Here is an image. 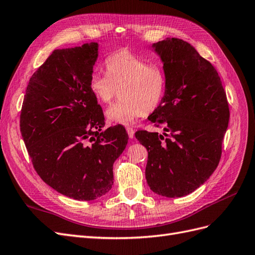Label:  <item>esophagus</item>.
Wrapping results in <instances>:
<instances>
[{"instance_id":"obj_1","label":"esophagus","mask_w":255,"mask_h":255,"mask_svg":"<svg viewBox=\"0 0 255 255\" xmlns=\"http://www.w3.org/2000/svg\"><path fill=\"white\" fill-rule=\"evenodd\" d=\"M127 132H128V137L130 138V139H132V138H134L135 130L132 128H127Z\"/></svg>"}]
</instances>
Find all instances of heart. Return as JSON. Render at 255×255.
Wrapping results in <instances>:
<instances>
[{
    "instance_id": "heart-1",
    "label": "heart",
    "mask_w": 255,
    "mask_h": 255,
    "mask_svg": "<svg viewBox=\"0 0 255 255\" xmlns=\"http://www.w3.org/2000/svg\"><path fill=\"white\" fill-rule=\"evenodd\" d=\"M105 75L94 73L89 89L100 103L110 104L119 96L120 102L106 111V118L119 125H130L159 104L165 90V76L156 65L128 50H119L105 59Z\"/></svg>"
}]
</instances>
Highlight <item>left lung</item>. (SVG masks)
Returning <instances> with one entry per match:
<instances>
[{
    "label": "left lung",
    "instance_id": "8db88e82",
    "mask_svg": "<svg viewBox=\"0 0 255 255\" xmlns=\"http://www.w3.org/2000/svg\"><path fill=\"white\" fill-rule=\"evenodd\" d=\"M151 48L163 63L165 92L149 120L164 133L138 130L135 136L148 150L150 189L180 198L199 188L217 168L229 104L218 72L190 43L166 38Z\"/></svg>",
    "mask_w": 255,
    "mask_h": 255
}]
</instances>
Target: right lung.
<instances>
[{"mask_svg":"<svg viewBox=\"0 0 255 255\" xmlns=\"http://www.w3.org/2000/svg\"><path fill=\"white\" fill-rule=\"evenodd\" d=\"M99 43L55 50L26 87L20 130L42 181L59 194L91 201L113 186V166L128 144L126 128L102 129L104 115L89 89Z\"/></svg>","mask_w":255,"mask_h":255,"instance_id":"obj_1","label":"right lung"}]
</instances>
